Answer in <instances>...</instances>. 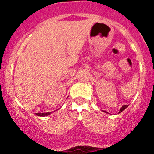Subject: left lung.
Wrapping results in <instances>:
<instances>
[{
    "mask_svg": "<svg viewBox=\"0 0 154 154\" xmlns=\"http://www.w3.org/2000/svg\"><path fill=\"white\" fill-rule=\"evenodd\" d=\"M127 106H128V105H124V106H122V108H121V109H120V111H119V113L122 112V111H124V110H125V109H126V108H127ZM103 112H106V113H108V112H106V111H103Z\"/></svg>",
    "mask_w": 154,
    "mask_h": 154,
    "instance_id": "obj_1",
    "label": "left lung"
}]
</instances>
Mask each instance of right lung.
I'll return each instance as SVG.
<instances>
[{
	"mask_svg": "<svg viewBox=\"0 0 154 154\" xmlns=\"http://www.w3.org/2000/svg\"><path fill=\"white\" fill-rule=\"evenodd\" d=\"M51 114V112H44V113H36V115L38 116H47L48 115Z\"/></svg>",
	"mask_w": 154,
	"mask_h": 154,
	"instance_id": "obj_1",
	"label": "right lung"
}]
</instances>
